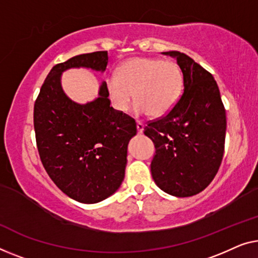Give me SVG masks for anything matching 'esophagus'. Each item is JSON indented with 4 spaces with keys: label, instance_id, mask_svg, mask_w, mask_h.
<instances>
[{
    "label": "esophagus",
    "instance_id": "obj_1",
    "mask_svg": "<svg viewBox=\"0 0 258 258\" xmlns=\"http://www.w3.org/2000/svg\"><path fill=\"white\" fill-rule=\"evenodd\" d=\"M137 130L139 133L144 132V124L141 121H137Z\"/></svg>",
    "mask_w": 258,
    "mask_h": 258
}]
</instances>
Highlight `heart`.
Listing matches in <instances>:
<instances>
[{
    "instance_id": "1",
    "label": "heart",
    "mask_w": 258,
    "mask_h": 258,
    "mask_svg": "<svg viewBox=\"0 0 258 258\" xmlns=\"http://www.w3.org/2000/svg\"><path fill=\"white\" fill-rule=\"evenodd\" d=\"M184 87L183 73L175 61L155 57H133L125 61L117 76L106 81L107 94L114 107L126 112L136 101V113L153 118L166 116L174 109Z\"/></svg>"
}]
</instances>
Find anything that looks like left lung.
Listing matches in <instances>:
<instances>
[{
  "instance_id": "obj_1",
  "label": "left lung",
  "mask_w": 258,
  "mask_h": 258,
  "mask_svg": "<svg viewBox=\"0 0 258 258\" xmlns=\"http://www.w3.org/2000/svg\"><path fill=\"white\" fill-rule=\"evenodd\" d=\"M184 90L166 116L151 121L144 133L155 146L151 171L156 185L176 197H190L212 182L225 151L226 111L211 73L178 51Z\"/></svg>"
}]
</instances>
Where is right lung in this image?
<instances>
[{
	"mask_svg": "<svg viewBox=\"0 0 258 258\" xmlns=\"http://www.w3.org/2000/svg\"><path fill=\"white\" fill-rule=\"evenodd\" d=\"M107 61V52L99 51L55 64L34 103L33 124L41 163L64 195L83 204L104 201L119 189L137 124L110 106L105 82L97 98L79 104L64 94L61 75L81 67L103 73Z\"/></svg>",
	"mask_w": 258,
	"mask_h": 258,
	"instance_id": "obj_1",
	"label": "right lung"
}]
</instances>
